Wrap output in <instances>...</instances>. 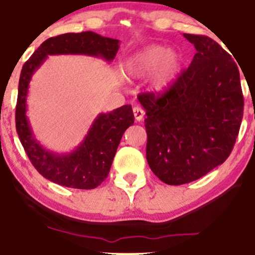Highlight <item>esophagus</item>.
I'll return each instance as SVG.
<instances>
[{
	"label": "esophagus",
	"mask_w": 255,
	"mask_h": 255,
	"mask_svg": "<svg viewBox=\"0 0 255 255\" xmlns=\"http://www.w3.org/2000/svg\"><path fill=\"white\" fill-rule=\"evenodd\" d=\"M133 113H134V118L135 120L136 121H141L143 119V115H144V111L141 107H138V106H136V107L133 108Z\"/></svg>",
	"instance_id": "1"
}]
</instances>
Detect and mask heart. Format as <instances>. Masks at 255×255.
<instances>
[{"instance_id":"heart-1","label":"heart","mask_w":255,"mask_h":255,"mask_svg":"<svg viewBox=\"0 0 255 255\" xmlns=\"http://www.w3.org/2000/svg\"><path fill=\"white\" fill-rule=\"evenodd\" d=\"M126 73L131 77L149 75L151 89L165 90L175 81L181 70V57L168 47L151 44L144 47L128 59Z\"/></svg>"}]
</instances>
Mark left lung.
I'll list each match as a JSON object with an SVG mask.
<instances>
[{"mask_svg": "<svg viewBox=\"0 0 255 255\" xmlns=\"http://www.w3.org/2000/svg\"><path fill=\"white\" fill-rule=\"evenodd\" d=\"M196 53L163 94L142 93L146 157L167 185L195 181L224 163L244 115L240 74L232 56L211 37L183 34Z\"/></svg>", "mask_w": 255, "mask_h": 255, "instance_id": "obj_1", "label": "left lung"}]
</instances>
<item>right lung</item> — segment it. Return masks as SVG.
I'll use <instances>...</instances> for the list:
<instances>
[{
    "instance_id": "right-lung-1",
    "label": "right lung",
    "mask_w": 255,
    "mask_h": 255,
    "mask_svg": "<svg viewBox=\"0 0 255 255\" xmlns=\"http://www.w3.org/2000/svg\"><path fill=\"white\" fill-rule=\"evenodd\" d=\"M119 40L93 31L68 33L48 38L34 51L21 70L16 104V130L25 153L43 178L57 185L77 189H93L109 174L122 135L134 124L130 105L98 115L83 141L72 153L56 154L47 150L34 136L27 118V95L31 76L48 55L80 54L112 62L119 50Z\"/></svg>"
}]
</instances>
